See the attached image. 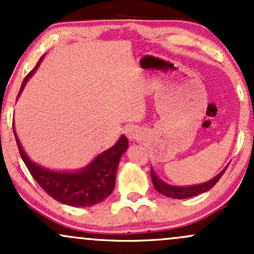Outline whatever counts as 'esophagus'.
Returning <instances> with one entry per match:
<instances>
[{
	"label": "esophagus",
	"instance_id": "esophagus-1",
	"mask_svg": "<svg viewBox=\"0 0 254 254\" xmlns=\"http://www.w3.org/2000/svg\"><path fill=\"white\" fill-rule=\"evenodd\" d=\"M127 138L131 139H137L139 137V130H137L136 127H129V129L127 130Z\"/></svg>",
	"mask_w": 254,
	"mask_h": 254
}]
</instances>
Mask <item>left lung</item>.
<instances>
[{"mask_svg": "<svg viewBox=\"0 0 254 254\" xmlns=\"http://www.w3.org/2000/svg\"><path fill=\"white\" fill-rule=\"evenodd\" d=\"M227 167H228V166H227ZM227 167H224L216 177H214L212 179L209 180V182L198 184V185H192V186H173V185H170V184H166L156 176L155 172L153 170V167L150 168V177H151V182H153L154 188H155V190L157 192H160V193L164 194V196H167L171 198L185 199V198L197 196V194L204 193V192L210 190L212 186L220 180V178L223 176V173L226 172Z\"/></svg>", "mask_w": 254, "mask_h": 254, "instance_id": "obj_1", "label": "left lung"}]
</instances>
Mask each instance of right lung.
I'll list each match as a JSON object with an SVG mask.
<instances>
[{
    "mask_svg": "<svg viewBox=\"0 0 254 254\" xmlns=\"http://www.w3.org/2000/svg\"><path fill=\"white\" fill-rule=\"evenodd\" d=\"M43 57L44 55L38 61L36 68L28 72L27 76L24 78L17 98L21 94L28 78L36 72L37 68L40 65ZM13 130L20 155L24 160L26 167L28 168L34 180L39 184L40 188L54 199L70 206H92L103 202L105 198L112 193L113 189H115L116 173L118 170L119 160L127 151V145H129L127 138L124 135L121 136V138L113 147L99 154L82 170L75 172H61L48 170V168L34 164L22 149V145L17 138L14 127Z\"/></svg>",
    "mask_w": 254,
    "mask_h": 254,
    "instance_id": "add662e5",
    "label": "right lung"
}]
</instances>
